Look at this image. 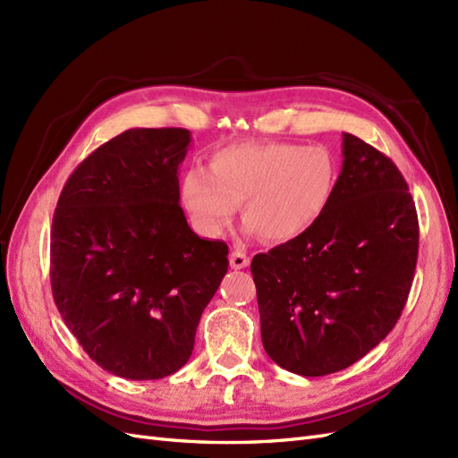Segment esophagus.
<instances>
[{
  "mask_svg": "<svg viewBox=\"0 0 458 458\" xmlns=\"http://www.w3.org/2000/svg\"><path fill=\"white\" fill-rule=\"evenodd\" d=\"M229 263L233 269H244L250 266V258H248L246 252H242V250H233L229 256Z\"/></svg>",
  "mask_w": 458,
  "mask_h": 458,
  "instance_id": "34e87169",
  "label": "esophagus"
}]
</instances>
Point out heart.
<instances>
[{"instance_id":"obj_1","label":"heart","mask_w":458,"mask_h":458,"mask_svg":"<svg viewBox=\"0 0 458 458\" xmlns=\"http://www.w3.org/2000/svg\"><path fill=\"white\" fill-rule=\"evenodd\" d=\"M338 187V164L325 147L284 141L217 148L208 170L191 168L179 197L206 237H217L242 206V224L266 242H290L327 212Z\"/></svg>"}]
</instances>
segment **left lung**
<instances>
[{"mask_svg": "<svg viewBox=\"0 0 458 458\" xmlns=\"http://www.w3.org/2000/svg\"><path fill=\"white\" fill-rule=\"evenodd\" d=\"M342 157L321 219L250 266L263 348L301 377L348 369L377 348L417 267L419 217L397 165L352 133H342Z\"/></svg>", "mask_w": 458, "mask_h": 458, "instance_id": "1", "label": "left lung"}]
</instances>
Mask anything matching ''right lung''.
<instances>
[{"label":"right lung","mask_w":458,"mask_h":458,"mask_svg":"<svg viewBox=\"0 0 458 458\" xmlns=\"http://www.w3.org/2000/svg\"><path fill=\"white\" fill-rule=\"evenodd\" d=\"M182 128H133L68 177L51 225V288L64 325L105 370L158 380L195 348L229 248L200 239L179 206Z\"/></svg>","instance_id":"1"}]
</instances>
